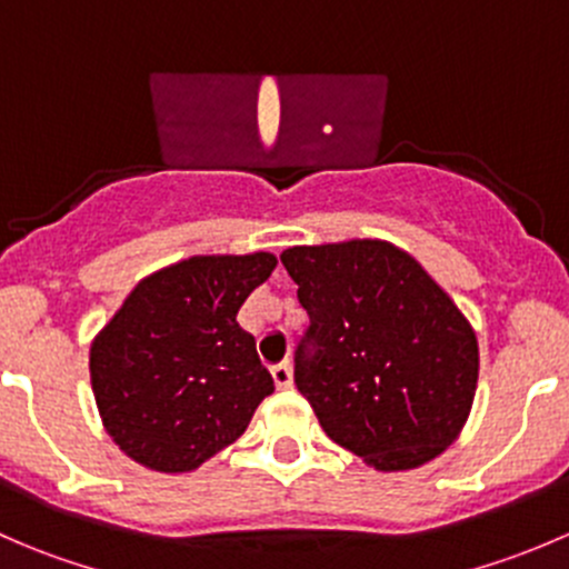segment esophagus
I'll return each mask as SVG.
<instances>
[{"instance_id": "1", "label": "esophagus", "mask_w": 569, "mask_h": 569, "mask_svg": "<svg viewBox=\"0 0 569 569\" xmlns=\"http://www.w3.org/2000/svg\"><path fill=\"white\" fill-rule=\"evenodd\" d=\"M272 380L278 388H291V382H295V369H291L289 360L272 366Z\"/></svg>"}]
</instances>
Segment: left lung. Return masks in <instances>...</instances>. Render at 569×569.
<instances>
[{
  "label": "left lung",
  "instance_id": "1",
  "mask_svg": "<svg viewBox=\"0 0 569 569\" xmlns=\"http://www.w3.org/2000/svg\"><path fill=\"white\" fill-rule=\"evenodd\" d=\"M280 261L311 317L297 391L327 438L382 473L443 455L479 382V343L455 300L382 239L302 244Z\"/></svg>",
  "mask_w": 569,
  "mask_h": 569
}]
</instances>
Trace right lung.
Masks as SVG:
<instances>
[{"label":"right lung","mask_w":569,"mask_h":569,"mask_svg":"<svg viewBox=\"0 0 569 569\" xmlns=\"http://www.w3.org/2000/svg\"><path fill=\"white\" fill-rule=\"evenodd\" d=\"M278 267L272 252L192 256L148 274L90 343L107 435L159 473H189L242 438L274 391L237 313Z\"/></svg>","instance_id":"1"}]
</instances>
